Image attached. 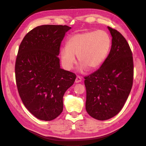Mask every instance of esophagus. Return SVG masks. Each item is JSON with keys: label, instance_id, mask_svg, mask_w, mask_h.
I'll list each match as a JSON object with an SVG mask.
<instances>
[{"label": "esophagus", "instance_id": "obj_1", "mask_svg": "<svg viewBox=\"0 0 146 146\" xmlns=\"http://www.w3.org/2000/svg\"><path fill=\"white\" fill-rule=\"evenodd\" d=\"M82 82V78H81L80 76H76V80H75V82L76 83H79V82Z\"/></svg>", "mask_w": 146, "mask_h": 146}]
</instances>
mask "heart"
<instances>
[{"label":"heart","instance_id":"heart-1","mask_svg":"<svg viewBox=\"0 0 146 146\" xmlns=\"http://www.w3.org/2000/svg\"><path fill=\"white\" fill-rule=\"evenodd\" d=\"M111 47L109 34L103 30L87 31L74 35L68 39L66 46L60 50L62 64L71 70L76 63L75 56L81 63V69L91 70L100 67L106 60Z\"/></svg>","mask_w":146,"mask_h":146}]
</instances>
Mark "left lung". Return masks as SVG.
<instances>
[{
	"label": "left lung",
	"mask_w": 146,
	"mask_h": 146,
	"mask_svg": "<svg viewBox=\"0 0 146 146\" xmlns=\"http://www.w3.org/2000/svg\"><path fill=\"white\" fill-rule=\"evenodd\" d=\"M112 36L111 48L95 72L84 78L86 110L91 117L106 120L122 110L131 90L133 80L132 52L125 38L108 26Z\"/></svg>",
	"instance_id": "8db88e82"
}]
</instances>
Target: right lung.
<instances>
[{
    "label": "right lung",
    "mask_w": 146,
    "mask_h": 146,
    "mask_svg": "<svg viewBox=\"0 0 146 146\" xmlns=\"http://www.w3.org/2000/svg\"><path fill=\"white\" fill-rule=\"evenodd\" d=\"M71 28L37 26L26 34L19 46L15 78L22 101L32 115L50 121L63 110L64 93L75 82V73L60 68V44Z\"/></svg>",
    "instance_id": "1"
}]
</instances>
